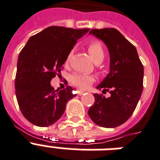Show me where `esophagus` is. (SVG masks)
<instances>
[{"label": "esophagus", "instance_id": "esophagus-1", "mask_svg": "<svg viewBox=\"0 0 160 160\" xmlns=\"http://www.w3.org/2000/svg\"><path fill=\"white\" fill-rule=\"evenodd\" d=\"M78 95H82L84 94V91H81V90H78L77 91Z\"/></svg>", "mask_w": 160, "mask_h": 160}]
</instances>
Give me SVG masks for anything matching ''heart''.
Instances as JSON below:
<instances>
[{
    "label": "heart",
    "instance_id": "1",
    "mask_svg": "<svg viewBox=\"0 0 160 160\" xmlns=\"http://www.w3.org/2000/svg\"><path fill=\"white\" fill-rule=\"evenodd\" d=\"M88 51L90 53V56L95 62L96 60H100V59H104L105 57V53H104V50L101 46V44L98 41H93L89 45L88 47ZM71 51L70 53L68 54L67 58H66V63L70 61V57L72 55ZM70 81L74 86L81 89V90H85L90 86V85L95 81V78L92 75H85V74H80V73H75L73 75H70Z\"/></svg>",
    "mask_w": 160,
    "mask_h": 160
}]
</instances>
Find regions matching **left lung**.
Segmentation results:
<instances>
[{
    "mask_svg": "<svg viewBox=\"0 0 160 160\" xmlns=\"http://www.w3.org/2000/svg\"><path fill=\"white\" fill-rule=\"evenodd\" d=\"M105 44L109 53V72L97 85L110 96L94 94L95 103L88 114L99 126L114 128L132 115L143 91L144 66L136 48L114 28L94 29L89 32Z\"/></svg>",
    "mask_w": 160,
    "mask_h": 160,
    "instance_id": "1",
    "label": "left lung"
}]
</instances>
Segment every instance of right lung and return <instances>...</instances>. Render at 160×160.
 Masks as SVG:
<instances>
[{
  "mask_svg": "<svg viewBox=\"0 0 160 160\" xmlns=\"http://www.w3.org/2000/svg\"><path fill=\"white\" fill-rule=\"evenodd\" d=\"M89 31L50 26L31 36L21 50L15 80L16 95L21 113L31 124L40 127L53 124L64 114L66 103L75 96L70 86L58 92L51 81L60 74L78 39Z\"/></svg>",
  "mask_w": 160,
  "mask_h": 160,
  "instance_id": "add662e5",
  "label": "right lung"
}]
</instances>
